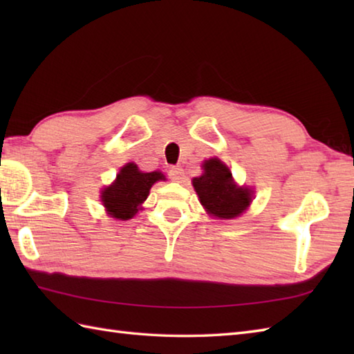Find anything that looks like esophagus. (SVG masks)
Wrapping results in <instances>:
<instances>
[{"label":"esophagus","instance_id":"obj_1","mask_svg":"<svg viewBox=\"0 0 354 354\" xmlns=\"http://www.w3.org/2000/svg\"><path fill=\"white\" fill-rule=\"evenodd\" d=\"M169 178L175 183H183L184 181V169L179 167V165H173L169 169Z\"/></svg>","mask_w":354,"mask_h":354}]
</instances>
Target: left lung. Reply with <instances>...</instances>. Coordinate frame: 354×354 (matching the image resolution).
<instances>
[{"instance_id":"left-lung-1","label":"left lung","mask_w":354,"mask_h":354,"mask_svg":"<svg viewBox=\"0 0 354 354\" xmlns=\"http://www.w3.org/2000/svg\"><path fill=\"white\" fill-rule=\"evenodd\" d=\"M202 176L193 179V187L209 214L221 219H232L242 214L251 204V190L237 187L230 169L217 158L204 162Z\"/></svg>"}]
</instances>
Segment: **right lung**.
<instances>
[{"label":"right lung","mask_w":354,"mask_h":354,"mask_svg":"<svg viewBox=\"0 0 354 354\" xmlns=\"http://www.w3.org/2000/svg\"><path fill=\"white\" fill-rule=\"evenodd\" d=\"M160 179H164L161 171L142 173L137 164H126L117 175L115 183L102 193V202L108 214L120 221L131 219L146 201L150 187Z\"/></svg>","instance_id":"1"}]
</instances>
